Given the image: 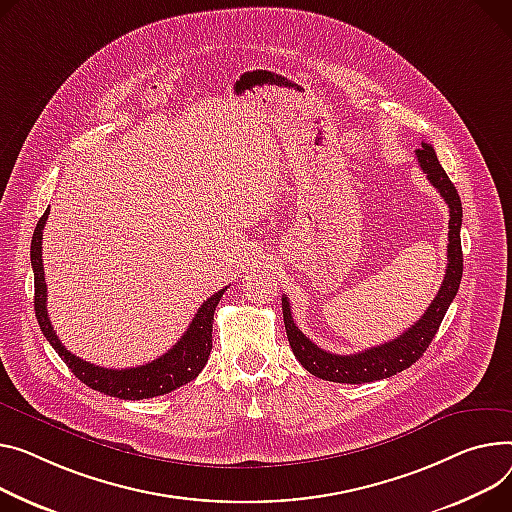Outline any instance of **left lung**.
<instances>
[{
  "mask_svg": "<svg viewBox=\"0 0 512 512\" xmlns=\"http://www.w3.org/2000/svg\"><path fill=\"white\" fill-rule=\"evenodd\" d=\"M418 162L424 170L428 181L438 189L440 197L447 201L449 206V249H447V271L445 280L440 284L438 294L430 302L426 313L418 323H414L405 333L399 337L385 342L383 346H374L358 354L342 356V354H331L327 350H321L317 344H313L309 337H306L294 323L290 313V302L284 296L282 298V311H284V325L288 333V342L298 358V362L309 370L315 377L323 381L333 383H350V385H362L389 379L393 374L410 368L432 344V337L436 335L445 313L451 306L453 298L457 296L461 276H463V251H461V218L463 208L461 199L447 177L445 168L438 164L436 152L430 144L422 142V148L416 150Z\"/></svg>",
  "mask_w": 512,
  "mask_h": 512,
  "instance_id": "1",
  "label": "left lung"
}]
</instances>
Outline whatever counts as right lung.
I'll return each instance as SVG.
<instances>
[{
    "label": "right lung",
    "mask_w": 512,
    "mask_h": 512,
    "mask_svg": "<svg viewBox=\"0 0 512 512\" xmlns=\"http://www.w3.org/2000/svg\"><path fill=\"white\" fill-rule=\"evenodd\" d=\"M49 210L41 216L37 228L32 234L30 243V263L34 271V311H37V321L41 325L43 335L59 358L67 364L76 377L94 391H100L119 399H148L164 393L175 391L177 387L187 385L206 366L212 352V323L214 311L226 292V288L212 294L206 302L199 306L189 329L183 333L179 342L170 348L160 358L135 368H102L90 364L78 356H74L61 342L47 315V284H45V269H43V228L47 224Z\"/></svg>",
    "instance_id": "add662e5"
}]
</instances>
